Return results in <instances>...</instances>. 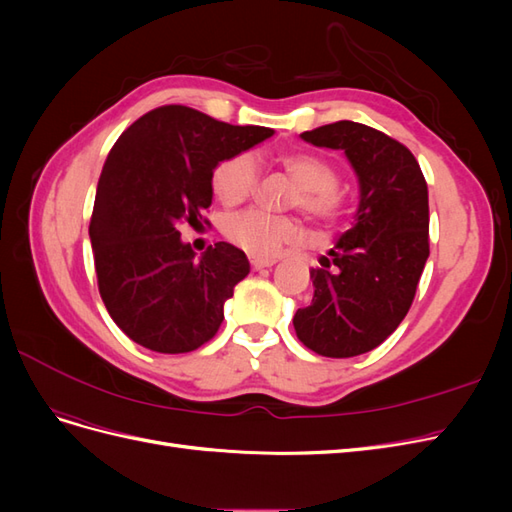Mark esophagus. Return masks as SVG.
<instances>
[{
    "mask_svg": "<svg viewBox=\"0 0 512 512\" xmlns=\"http://www.w3.org/2000/svg\"><path fill=\"white\" fill-rule=\"evenodd\" d=\"M250 262L254 269H267V267H273L275 265V258H258V256H250Z\"/></svg>",
    "mask_w": 512,
    "mask_h": 512,
    "instance_id": "esophagus-1",
    "label": "esophagus"
}]
</instances>
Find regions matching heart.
I'll use <instances>...</instances> for the list:
<instances>
[{
    "mask_svg": "<svg viewBox=\"0 0 512 512\" xmlns=\"http://www.w3.org/2000/svg\"><path fill=\"white\" fill-rule=\"evenodd\" d=\"M277 164L299 188L292 203H297L309 218L333 222L342 213L344 196L337 190V170L331 162L314 153L290 151L277 156ZM256 179V160L250 153H239L213 170V194L224 205H239L254 192ZM224 235L254 256H273L282 250V245L297 241L303 235V226L286 215L250 209L226 218Z\"/></svg>",
    "mask_w": 512,
    "mask_h": 512,
    "instance_id": "1",
    "label": "heart"
}]
</instances>
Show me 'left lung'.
I'll use <instances>...</instances> for the list:
<instances>
[{"label":"left lung","mask_w":512,"mask_h":512,"mask_svg":"<svg viewBox=\"0 0 512 512\" xmlns=\"http://www.w3.org/2000/svg\"><path fill=\"white\" fill-rule=\"evenodd\" d=\"M314 147L344 151L356 181L354 224L309 271L314 297L292 318L301 342L348 359L380 346L406 318L429 256V196L410 149L356 121L303 132Z\"/></svg>","instance_id":"1"}]
</instances>
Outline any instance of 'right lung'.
<instances>
[{"label":"right lung","mask_w":512,"mask_h":512,"mask_svg":"<svg viewBox=\"0 0 512 512\" xmlns=\"http://www.w3.org/2000/svg\"><path fill=\"white\" fill-rule=\"evenodd\" d=\"M271 136V128L230 126L170 104L117 138L98 181L89 239L100 297L138 346L181 354L218 333L250 260L226 241L196 256L179 224L203 220L220 162Z\"/></svg>","instance_id":"add662e5"}]
</instances>
